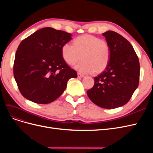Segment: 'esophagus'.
I'll return each mask as SVG.
<instances>
[{
	"label": "esophagus",
	"instance_id": "obj_1",
	"mask_svg": "<svg viewBox=\"0 0 153 153\" xmlns=\"http://www.w3.org/2000/svg\"><path fill=\"white\" fill-rule=\"evenodd\" d=\"M77 76H78V78H83V77H84V75H82V74H81V73H77Z\"/></svg>",
	"mask_w": 153,
	"mask_h": 153
}]
</instances>
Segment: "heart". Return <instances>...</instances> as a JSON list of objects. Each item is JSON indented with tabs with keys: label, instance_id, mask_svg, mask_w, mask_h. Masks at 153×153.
Segmentation results:
<instances>
[{
	"label": "heart",
	"instance_id": "obj_1",
	"mask_svg": "<svg viewBox=\"0 0 153 153\" xmlns=\"http://www.w3.org/2000/svg\"><path fill=\"white\" fill-rule=\"evenodd\" d=\"M63 59L69 65H73L81 59L82 61L75 66L82 73L95 75L103 72L108 66L110 59V48L107 42L89 34L77 37L73 45L66 43L61 48Z\"/></svg>",
	"mask_w": 153,
	"mask_h": 153
}]
</instances>
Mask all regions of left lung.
Segmentation results:
<instances>
[{
	"label": "left lung",
	"mask_w": 153,
	"mask_h": 153,
	"mask_svg": "<svg viewBox=\"0 0 153 153\" xmlns=\"http://www.w3.org/2000/svg\"><path fill=\"white\" fill-rule=\"evenodd\" d=\"M110 48L105 70L94 77L93 87L87 91L89 99L101 108L114 109L126 104L138 86L140 63L132 45L112 30L103 33Z\"/></svg>",
	"instance_id": "1"
}]
</instances>
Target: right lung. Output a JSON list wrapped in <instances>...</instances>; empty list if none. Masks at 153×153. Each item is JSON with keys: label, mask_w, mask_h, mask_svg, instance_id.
<instances>
[{"label": "right lung", "mask_w": 153, "mask_h": 153, "mask_svg": "<svg viewBox=\"0 0 153 153\" xmlns=\"http://www.w3.org/2000/svg\"><path fill=\"white\" fill-rule=\"evenodd\" d=\"M71 34L45 27L20 43L15 55L13 73L18 89L27 100L38 104L53 102L65 91L68 81L77 73L61 54Z\"/></svg>", "instance_id": "right-lung-1"}]
</instances>
